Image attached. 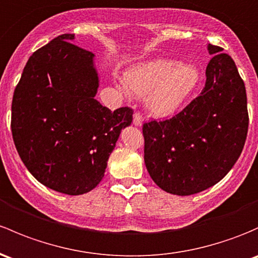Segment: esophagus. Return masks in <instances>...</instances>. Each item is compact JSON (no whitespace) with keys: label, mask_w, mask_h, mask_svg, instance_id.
I'll use <instances>...</instances> for the list:
<instances>
[{"label":"esophagus","mask_w":258,"mask_h":258,"mask_svg":"<svg viewBox=\"0 0 258 258\" xmlns=\"http://www.w3.org/2000/svg\"><path fill=\"white\" fill-rule=\"evenodd\" d=\"M142 121H143L142 113H141L140 111H136L134 115V124H136V126H141V124H142Z\"/></svg>","instance_id":"esophagus-1"}]
</instances>
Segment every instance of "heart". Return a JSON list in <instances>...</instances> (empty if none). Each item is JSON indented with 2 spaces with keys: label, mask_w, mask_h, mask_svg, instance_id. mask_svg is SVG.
Returning a JSON list of instances; mask_svg holds the SVG:
<instances>
[{
  "label": "heart",
  "mask_w": 258,
  "mask_h": 258,
  "mask_svg": "<svg viewBox=\"0 0 258 258\" xmlns=\"http://www.w3.org/2000/svg\"><path fill=\"white\" fill-rule=\"evenodd\" d=\"M198 80L191 65H177L172 60H152L132 68L123 75V85L137 95L148 93V106L156 115L174 112Z\"/></svg>",
  "instance_id": "b5f03b06"
}]
</instances>
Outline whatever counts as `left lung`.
<instances>
[{
    "label": "left lung",
    "instance_id": "1",
    "mask_svg": "<svg viewBox=\"0 0 258 258\" xmlns=\"http://www.w3.org/2000/svg\"><path fill=\"white\" fill-rule=\"evenodd\" d=\"M215 54L207 67L199 96L177 115L145 122V163L164 191L191 195L215 185L230 172L245 146L248 130L245 83L230 55Z\"/></svg>",
    "mask_w": 258,
    "mask_h": 258
}]
</instances>
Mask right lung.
Wrapping results in <instances>:
<instances>
[{
    "mask_svg": "<svg viewBox=\"0 0 258 258\" xmlns=\"http://www.w3.org/2000/svg\"><path fill=\"white\" fill-rule=\"evenodd\" d=\"M61 34L34 51L12 99L11 130L22 162L53 190L80 195L104 178L107 159L134 110L96 99L91 51Z\"/></svg>",
    "mask_w": 258,
    "mask_h": 258,
    "instance_id": "right-lung-1",
    "label": "right lung"
}]
</instances>
